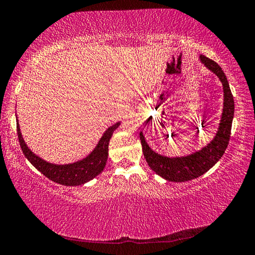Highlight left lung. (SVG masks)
Returning <instances> with one entry per match:
<instances>
[{
	"mask_svg": "<svg viewBox=\"0 0 255 255\" xmlns=\"http://www.w3.org/2000/svg\"><path fill=\"white\" fill-rule=\"evenodd\" d=\"M200 60L220 79L224 87L223 115L218 132L214 140L207 147L192 153V155L169 158L152 151L151 148L145 142L142 132H140L142 151L149 167L159 176L170 182L191 181V179L197 178L208 172L223 157L228 145L229 137H231L234 118V97L231 88H229L227 78L222 68L215 61L204 55H200Z\"/></svg>",
	"mask_w": 255,
	"mask_h": 255,
	"instance_id": "1",
	"label": "left lung"
}]
</instances>
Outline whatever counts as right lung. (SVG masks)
Segmentation results:
<instances>
[{"instance_id": "obj_1", "label": "right lung", "mask_w": 255, "mask_h": 255, "mask_svg": "<svg viewBox=\"0 0 255 255\" xmlns=\"http://www.w3.org/2000/svg\"><path fill=\"white\" fill-rule=\"evenodd\" d=\"M120 124L119 122L107 128L102 139L99 140L97 147L93 150L90 155L83 158L82 160L68 165L51 164L36 156L24 143L18 122H16V132H18L20 147L22 149L23 155L31 162L32 166H35L41 174H44L53 182L66 186H77L91 181L105 168L108 157V143H110L113 132L120 127Z\"/></svg>"}]
</instances>
